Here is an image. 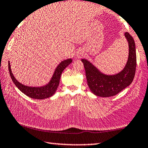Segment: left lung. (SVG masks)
<instances>
[{
    "label": "left lung",
    "mask_w": 148,
    "mask_h": 148,
    "mask_svg": "<svg viewBox=\"0 0 148 148\" xmlns=\"http://www.w3.org/2000/svg\"><path fill=\"white\" fill-rule=\"evenodd\" d=\"M124 36L129 46L128 58L125 66L118 73L105 74L90 61L86 59L82 60L85 69L88 86L96 96L103 98L114 96L133 82L136 65L135 43L128 32L124 33Z\"/></svg>",
    "instance_id": "left-lung-1"
}]
</instances>
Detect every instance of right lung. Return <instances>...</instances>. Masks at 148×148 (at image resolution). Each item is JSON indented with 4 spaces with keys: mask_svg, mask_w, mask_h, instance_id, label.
I'll return each instance as SVG.
<instances>
[{
    "mask_svg": "<svg viewBox=\"0 0 148 148\" xmlns=\"http://www.w3.org/2000/svg\"><path fill=\"white\" fill-rule=\"evenodd\" d=\"M72 62V60L71 58L66 59V60L61 61L56 68L50 81L45 85L37 86V87H31V86L25 85L19 82H18L12 73L10 61H8V69L11 78L13 82V83L21 92L31 98L43 100V99L51 97L56 93L59 84H60L61 74H62L64 69Z\"/></svg>",
    "mask_w": 148,
    "mask_h": 148,
    "instance_id": "obj_1",
    "label": "right lung"
}]
</instances>
